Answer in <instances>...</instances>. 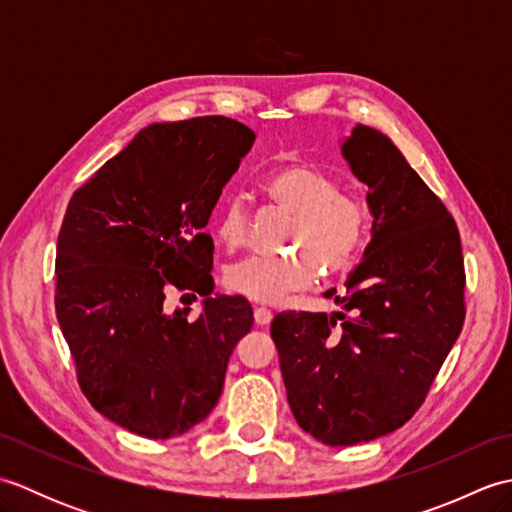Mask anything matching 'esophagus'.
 <instances>
[{
  "mask_svg": "<svg viewBox=\"0 0 512 512\" xmlns=\"http://www.w3.org/2000/svg\"><path fill=\"white\" fill-rule=\"evenodd\" d=\"M270 321H273V312H270V310L264 308V306H257V308H255V323H257V325H268Z\"/></svg>",
  "mask_w": 512,
  "mask_h": 512,
  "instance_id": "esophagus-1",
  "label": "esophagus"
}]
</instances>
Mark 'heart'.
Listing matches in <instances>:
<instances>
[{
    "label": "heart",
    "instance_id": "heart-1",
    "mask_svg": "<svg viewBox=\"0 0 512 512\" xmlns=\"http://www.w3.org/2000/svg\"><path fill=\"white\" fill-rule=\"evenodd\" d=\"M259 193L292 215L281 257H248L226 268L224 284L250 301L277 303L290 292L306 290L321 273L339 277L354 268L369 239L367 202L341 189L332 173L310 162H286L266 171ZM213 233L226 250L248 244L250 217L242 200H226L213 220Z\"/></svg>",
    "mask_w": 512,
    "mask_h": 512
}]
</instances>
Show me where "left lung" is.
I'll return each instance as SVG.
<instances>
[{
  "mask_svg": "<svg viewBox=\"0 0 512 512\" xmlns=\"http://www.w3.org/2000/svg\"><path fill=\"white\" fill-rule=\"evenodd\" d=\"M374 215L363 262L325 297L345 312H279L270 325L292 416L330 447L402 427L427 398L464 325V257L447 206L387 136L343 143Z\"/></svg>",
  "mask_w": 512,
  "mask_h": 512,
  "instance_id": "obj_1",
  "label": "left lung"
}]
</instances>
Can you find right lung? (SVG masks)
Instances as JSON below:
<instances>
[{
  "mask_svg": "<svg viewBox=\"0 0 512 512\" xmlns=\"http://www.w3.org/2000/svg\"><path fill=\"white\" fill-rule=\"evenodd\" d=\"M255 132L226 116L149 125L74 191L57 239L54 308L90 405L151 440L182 436L222 394L244 297H211L204 233ZM206 296L200 318L169 291Z\"/></svg>",
  "mask_w": 512,
  "mask_h": 512,
  "instance_id": "obj_1",
  "label": "right lung"
}]
</instances>
